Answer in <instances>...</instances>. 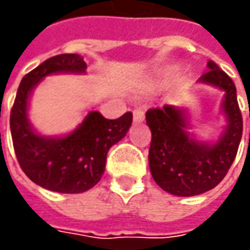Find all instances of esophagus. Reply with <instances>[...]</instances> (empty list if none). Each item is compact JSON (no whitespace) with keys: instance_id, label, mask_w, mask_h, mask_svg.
I'll return each mask as SVG.
<instances>
[{"instance_id":"34e87169","label":"esophagus","mask_w":250,"mask_h":250,"mask_svg":"<svg viewBox=\"0 0 250 250\" xmlns=\"http://www.w3.org/2000/svg\"><path fill=\"white\" fill-rule=\"evenodd\" d=\"M133 121H135V122H142V121H145V111L140 110V108L133 110Z\"/></svg>"}]
</instances>
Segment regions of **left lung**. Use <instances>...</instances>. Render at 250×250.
<instances>
[{
  "mask_svg": "<svg viewBox=\"0 0 250 250\" xmlns=\"http://www.w3.org/2000/svg\"><path fill=\"white\" fill-rule=\"evenodd\" d=\"M199 82L224 91L221 110L227 126L216 142L197 140L188 132V111L175 105L151 108L146 122L151 130L149 166L151 177L175 196H195L217 187L234 163L242 138V115L232 79L208 61Z\"/></svg>",
  "mask_w": 250,
  "mask_h": 250,
  "instance_id": "1",
  "label": "left lung"
}]
</instances>
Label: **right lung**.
<instances>
[{
	"instance_id": "right-lung-1",
	"label": "right lung",
	"mask_w": 250,
	"mask_h": 250,
	"mask_svg": "<svg viewBox=\"0 0 250 250\" xmlns=\"http://www.w3.org/2000/svg\"><path fill=\"white\" fill-rule=\"evenodd\" d=\"M79 54H60L24 75L11 111V133L16 159L23 172L39 187L60 193H82L103 177L107 153L129 130L132 112L107 120L89 111L78 128L63 136H44L29 121V99L45 76L54 73H86Z\"/></svg>"
}]
</instances>
